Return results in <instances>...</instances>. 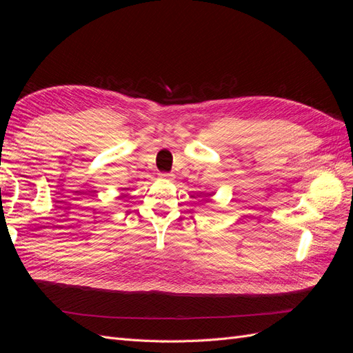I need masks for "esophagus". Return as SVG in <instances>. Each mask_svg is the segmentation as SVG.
I'll use <instances>...</instances> for the list:
<instances>
[{"mask_svg": "<svg viewBox=\"0 0 353 353\" xmlns=\"http://www.w3.org/2000/svg\"><path fill=\"white\" fill-rule=\"evenodd\" d=\"M159 178L163 179V181H172V179H174V174H170V172H162V174H159Z\"/></svg>", "mask_w": 353, "mask_h": 353, "instance_id": "esophagus-1", "label": "esophagus"}]
</instances>
